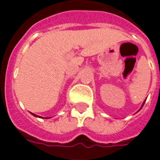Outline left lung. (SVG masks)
<instances>
[{
  "label": "left lung",
  "instance_id": "left-lung-1",
  "mask_svg": "<svg viewBox=\"0 0 160 160\" xmlns=\"http://www.w3.org/2000/svg\"><path fill=\"white\" fill-rule=\"evenodd\" d=\"M145 102H146V101H144V102H143V104H142V105H141V108H142V106H143V105H144V104H145ZM141 109H140V110H141Z\"/></svg>",
  "mask_w": 160,
  "mask_h": 160
}]
</instances>
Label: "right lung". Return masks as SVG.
<instances>
[{
  "label": "right lung",
  "mask_w": 160,
  "mask_h": 160,
  "mask_svg": "<svg viewBox=\"0 0 160 160\" xmlns=\"http://www.w3.org/2000/svg\"><path fill=\"white\" fill-rule=\"evenodd\" d=\"M32 115H33V116H34V117H37V118H42V117H38V116H37V115L33 114V113H32Z\"/></svg>",
  "instance_id": "add662e5"
}]
</instances>
